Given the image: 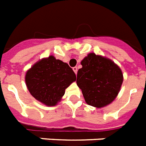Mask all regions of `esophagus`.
<instances>
[{"mask_svg":"<svg viewBox=\"0 0 146 146\" xmlns=\"http://www.w3.org/2000/svg\"><path fill=\"white\" fill-rule=\"evenodd\" d=\"M72 69H73V71H74L75 74H77V73H78V68H77L76 66L75 67H73V68H72Z\"/></svg>","mask_w":146,"mask_h":146,"instance_id":"1","label":"esophagus"}]
</instances>
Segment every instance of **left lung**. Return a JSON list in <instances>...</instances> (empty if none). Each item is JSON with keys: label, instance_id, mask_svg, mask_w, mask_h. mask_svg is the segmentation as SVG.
Masks as SVG:
<instances>
[{"label": "left lung", "instance_id": "1", "mask_svg": "<svg viewBox=\"0 0 146 146\" xmlns=\"http://www.w3.org/2000/svg\"><path fill=\"white\" fill-rule=\"evenodd\" d=\"M77 85L87 104L96 108L109 105L117 97L123 82L121 68L110 59L90 53L81 61Z\"/></svg>", "mask_w": 146, "mask_h": 146}]
</instances>
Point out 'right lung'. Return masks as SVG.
Returning a JSON list of instances; mask_svg holds the SVG:
<instances>
[{
	"instance_id": "obj_1",
	"label": "right lung",
	"mask_w": 146,
	"mask_h": 146,
	"mask_svg": "<svg viewBox=\"0 0 146 146\" xmlns=\"http://www.w3.org/2000/svg\"><path fill=\"white\" fill-rule=\"evenodd\" d=\"M75 80L72 68L52 55L38 60L25 74V84L31 96L48 107L56 105L66 88Z\"/></svg>"
}]
</instances>
